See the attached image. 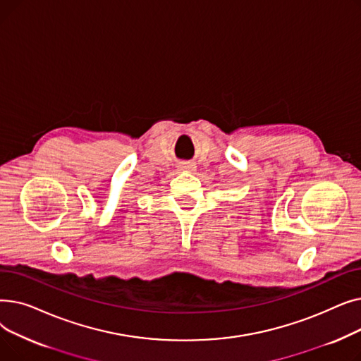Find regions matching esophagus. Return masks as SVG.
Instances as JSON below:
<instances>
[{
    "label": "esophagus",
    "instance_id": "obj_1",
    "mask_svg": "<svg viewBox=\"0 0 361 361\" xmlns=\"http://www.w3.org/2000/svg\"><path fill=\"white\" fill-rule=\"evenodd\" d=\"M180 168L181 169H185V171H196V164L195 162H192V161H188V162H183L181 165H180Z\"/></svg>",
    "mask_w": 361,
    "mask_h": 361
}]
</instances>
